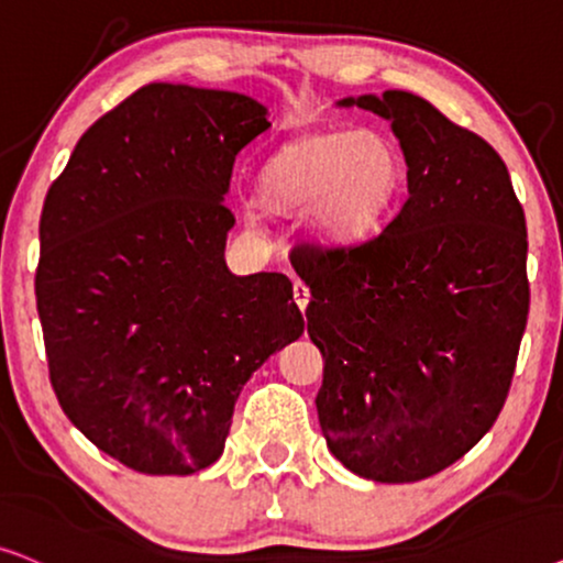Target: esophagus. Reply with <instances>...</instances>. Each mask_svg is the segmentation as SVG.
I'll list each match as a JSON object with an SVG mask.
<instances>
[{
	"label": "esophagus",
	"instance_id": "34e87169",
	"mask_svg": "<svg viewBox=\"0 0 563 563\" xmlns=\"http://www.w3.org/2000/svg\"><path fill=\"white\" fill-rule=\"evenodd\" d=\"M294 298H296V306H298V309L306 311V306H309V298H311V294H309V288H306L301 280H296V283H294Z\"/></svg>",
	"mask_w": 563,
	"mask_h": 563
}]
</instances>
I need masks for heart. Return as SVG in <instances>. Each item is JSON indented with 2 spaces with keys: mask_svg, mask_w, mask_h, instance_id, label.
Here are the masks:
<instances>
[{
  "mask_svg": "<svg viewBox=\"0 0 563 563\" xmlns=\"http://www.w3.org/2000/svg\"><path fill=\"white\" fill-rule=\"evenodd\" d=\"M401 185V156L378 131H309L290 139L257 177L260 213L309 211L313 236L352 244L376 231Z\"/></svg>",
  "mask_w": 563,
  "mask_h": 563,
  "instance_id": "obj_1",
  "label": "heart"
}]
</instances>
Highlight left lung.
<instances>
[{
    "label": "left lung",
    "instance_id": "1",
    "mask_svg": "<svg viewBox=\"0 0 563 563\" xmlns=\"http://www.w3.org/2000/svg\"><path fill=\"white\" fill-rule=\"evenodd\" d=\"M340 104L391 120L409 198L380 234L294 265L324 357L319 424L352 474L422 482L505 407L530 306L526 213L501 156L422 97Z\"/></svg>",
    "mask_w": 563,
    "mask_h": 563
}]
</instances>
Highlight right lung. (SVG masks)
Wrapping results in <instances>:
<instances>
[{"label": "right lung", "mask_w": 563, "mask_h": 563, "mask_svg": "<svg viewBox=\"0 0 563 563\" xmlns=\"http://www.w3.org/2000/svg\"><path fill=\"white\" fill-rule=\"evenodd\" d=\"M267 129L252 97L154 81L79 139L43 203L51 386L89 443L139 474L219 461L239 391L303 334L286 275L223 260L231 169Z\"/></svg>", "instance_id": "add662e5"}]
</instances>
